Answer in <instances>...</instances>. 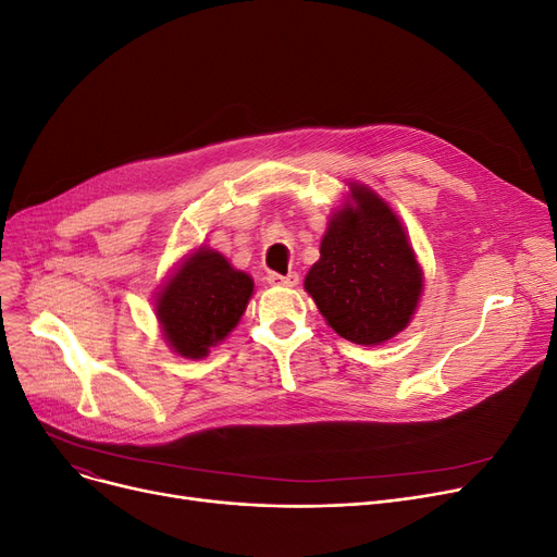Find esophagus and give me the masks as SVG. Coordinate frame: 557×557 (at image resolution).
<instances>
[{
	"label": "esophagus",
	"instance_id": "esophagus-1",
	"mask_svg": "<svg viewBox=\"0 0 557 557\" xmlns=\"http://www.w3.org/2000/svg\"><path fill=\"white\" fill-rule=\"evenodd\" d=\"M268 283L270 285H283V287H295L299 283V274L297 272H289V274H276V272H270L268 274Z\"/></svg>",
	"mask_w": 557,
	"mask_h": 557
}]
</instances>
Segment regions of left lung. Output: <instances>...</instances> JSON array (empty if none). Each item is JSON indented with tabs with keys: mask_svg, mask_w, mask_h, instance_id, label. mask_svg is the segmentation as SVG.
Wrapping results in <instances>:
<instances>
[{
	"mask_svg": "<svg viewBox=\"0 0 557 557\" xmlns=\"http://www.w3.org/2000/svg\"><path fill=\"white\" fill-rule=\"evenodd\" d=\"M349 188L304 287L337 335L376 347L410 324L423 276L394 210L367 185Z\"/></svg>",
	"mask_w": 557,
	"mask_h": 557,
	"instance_id": "obj_1",
	"label": "left lung"
}]
</instances>
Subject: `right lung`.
I'll return each instance as SVG.
<instances>
[{"label":"right lung","mask_w":557,"mask_h":557,"mask_svg":"<svg viewBox=\"0 0 557 557\" xmlns=\"http://www.w3.org/2000/svg\"><path fill=\"white\" fill-rule=\"evenodd\" d=\"M251 295L249 274L235 270L220 251L199 247L158 293L156 317L170 349L199 360L237 326Z\"/></svg>","instance_id":"1"}]
</instances>
